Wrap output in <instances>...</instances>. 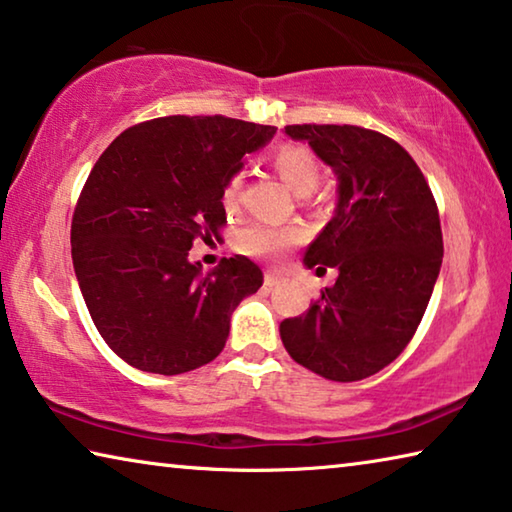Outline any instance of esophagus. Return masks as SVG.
Instances as JSON below:
<instances>
[{"label": "esophagus", "mask_w": 512, "mask_h": 512, "mask_svg": "<svg viewBox=\"0 0 512 512\" xmlns=\"http://www.w3.org/2000/svg\"><path fill=\"white\" fill-rule=\"evenodd\" d=\"M283 279L276 272H265V286L267 288H274V286H279Z\"/></svg>", "instance_id": "1"}]
</instances>
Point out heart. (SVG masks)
<instances>
[{
	"mask_svg": "<svg viewBox=\"0 0 512 512\" xmlns=\"http://www.w3.org/2000/svg\"><path fill=\"white\" fill-rule=\"evenodd\" d=\"M274 170L279 172V177L286 181V186L295 192V195H308L317 186L320 179V165H317L315 156L301 145H283L272 156ZM242 183L245 177L242 174H233L226 181L222 201L226 211H236L242 195ZM301 240V231L295 226H283V224H267L256 222L249 224L247 229H242L236 236V247L247 256L256 258H279L283 251L295 245Z\"/></svg>",
	"mask_w": 512,
	"mask_h": 512,
	"instance_id": "1",
	"label": "heart"
}]
</instances>
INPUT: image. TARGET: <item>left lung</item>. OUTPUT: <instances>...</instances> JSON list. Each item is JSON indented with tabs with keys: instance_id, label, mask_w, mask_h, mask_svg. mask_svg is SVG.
<instances>
[{
	"instance_id": "obj_1",
	"label": "left lung",
	"mask_w": 512,
	"mask_h": 512,
	"mask_svg": "<svg viewBox=\"0 0 512 512\" xmlns=\"http://www.w3.org/2000/svg\"><path fill=\"white\" fill-rule=\"evenodd\" d=\"M338 179V204L304 265L335 267V286L279 326L283 347L324 379L360 381L390 365L420 326L442 265L429 183L399 142L345 124H292ZM317 267V270H324Z\"/></svg>"
}]
</instances>
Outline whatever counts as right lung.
<instances>
[{
	"label": "right lung",
	"mask_w": 512,
	"mask_h": 512,
	"mask_svg": "<svg viewBox=\"0 0 512 512\" xmlns=\"http://www.w3.org/2000/svg\"><path fill=\"white\" fill-rule=\"evenodd\" d=\"M274 133L222 115H170L120 133L99 156L72 217V263L92 322L124 363L172 376L224 349L233 311L263 272L247 256L204 272L188 251L220 238L226 181Z\"/></svg>",
	"instance_id": "add662e5"
}]
</instances>
